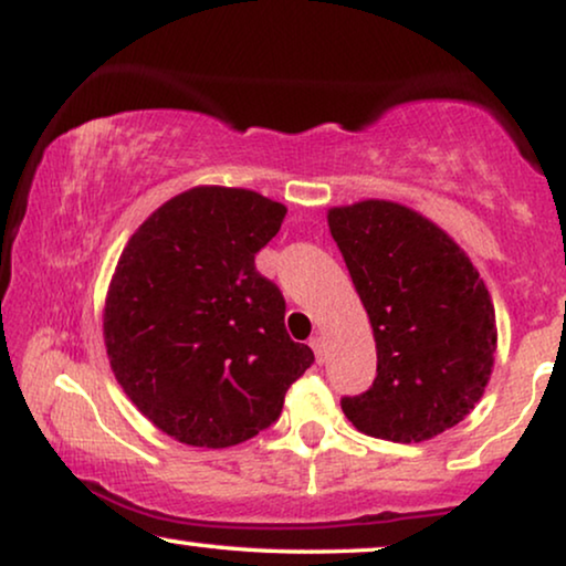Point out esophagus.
Masks as SVG:
<instances>
[{
  "mask_svg": "<svg viewBox=\"0 0 566 566\" xmlns=\"http://www.w3.org/2000/svg\"><path fill=\"white\" fill-rule=\"evenodd\" d=\"M312 350H314V355H316V363H324V358H327V350H324V337L322 335H316V337H312Z\"/></svg>",
  "mask_w": 566,
  "mask_h": 566,
  "instance_id": "34e87169",
  "label": "esophagus"
}]
</instances>
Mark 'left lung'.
Here are the masks:
<instances>
[{
  "label": "left lung",
  "mask_w": 566,
  "mask_h": 566,
  "mask_svg": "<svg viewBox=\"0 0 566 566\" xmlns=\"http://www.w3.org/2000/svg\"><path fill=\"white\" fill-rule=\"evenodd\" d=\"M376 339V381L345 397L360 432L422 443L467 417L490 384L497 322L469 254L438 223L394 200L327 211Z\"/></svg>",
  "instance_id": "8db88e82"
}]
</instances>
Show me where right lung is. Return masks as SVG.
I'll return each instance as SVG.
<instances>
[{
    "mask_svg": "<svg viewBox=\"0 0 566 566\" xmlns=\"http://www.w3.org/2000/svg\"><path fill=\"white\" fill-rule=\"evenodd\" d=\"M285 206L198 185L128 239L107 285V360L138 412L169 438L229 448L270 428L314 363L285 332V301L254 268Z\"/></svg>",
    "mask_w": 566,
    "mask_h": 566,
    "instance_id": "1",
    "label": "right lung"
}]
</instances>
